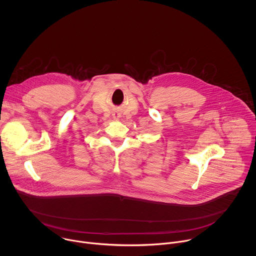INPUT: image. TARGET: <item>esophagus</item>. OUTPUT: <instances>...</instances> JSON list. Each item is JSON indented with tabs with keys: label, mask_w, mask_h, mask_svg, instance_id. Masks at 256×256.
<instances>
[{
	"label": "esophagus",
	"mask_w": 256,
	"mask_h": 256,
	"mask_svg": "<svg viewBox=\"0 0 256 256\" xmlns=\"http://www.w3.org/2000/svg\"><path fill=\"white\" fill-rule=\"evenodd\" d=\"M112 116H113V119H115V120H119V118H120V114H119V113H117V112L113 113V114H112Z\"/></svg>",
	"instance_id": "34e87169"
}]
</instances>
